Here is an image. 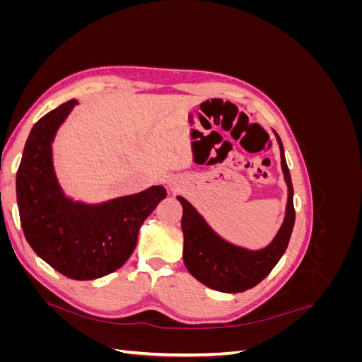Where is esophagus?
<instances>
[{
  "mask_svg": "<svg viewBox=\"0 0 362 362\" xmlns=\"http://www.w3.org/2000/svg\"><path fill=\"white\" fill-rule=\"evenodd\" d=\"M181 180H178V178H170V180H168V185H169V189L170 190H173V192H177V190H180L181 189Z\"/></svg>",
  "mask_w": 362,
  "mask_h": 362,
  "instance_id": "1",
  "label": "esophagus"
}]
</instances>
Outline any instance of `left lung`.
Segmentation results:
<instances>
[{
	"instance_id": "1",
	"label": "left lung",
	"mask_w": 362,
	"mask_h": 362,
	"mask_svg": "<svg viewBox=\"0 0 362 362\" xmlns=\"http://www.w3.org/2000/svg\"><path fill=\"white\" fill-rule=\"evenodd\" d=\"M275 136L281 151V168L288 187V198L284 222L275 238L266 247L252 250L226 242L206 223L205 218L187 199L178 196V201L182 205L181 228L184 234V264L190 275L213 290L242 293L255 287L278 264L288 246L296 218L293 184L286 156H284L282 141L276 133Z\"/></svg>"
}]
</instances>
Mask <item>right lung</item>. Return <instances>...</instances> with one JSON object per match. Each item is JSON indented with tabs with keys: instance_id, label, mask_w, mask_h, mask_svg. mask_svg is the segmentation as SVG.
Wrapping results in <instances>:
<instances>
[{
	"instance_id": "right-lung-1",
	"label": "right lung",
	"mask_w": 362,
	"mask_h": 362,
	"mask_svg": "<svg viewBox=\"0 0 362 362\" xmlns=\"http://www.w3.org/2000/svg\"><path fill=\"white\" fill-rule=\"evenodd\" d=\"M76 104L59 105L31 128L16 173V198L33 250L62 275L89 281L125 264L141 223L168 193L163 185H152L101 204L68 198L54 170L52 141Z\"/></svg>"
}]
</instances>
